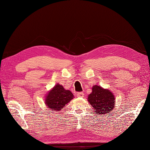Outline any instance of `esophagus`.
<instances>
[{
    "label": "esophagus",
    "mask_w": 150,
    "mask_h": 150,
    "mask_svg": "<svg viewBox=\"0 0 150 150\" xmlns=\"http://www.w3.org/2000/svg\"><path fill=\"white\" fill-rule=\"evenodd\" d=\"M77 95H78V97H83L84 93H83V92H79V93H78V94H77Z\"/></svg>",
    "instance_id": "1"
}]
</instances>
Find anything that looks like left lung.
Wrapping results in <instances>:
<instances>
[{
  "mask_svg": "<svg viewBox=\"0 0 150 150\" xmlns=\"http://www.w3.org/2000/svg\"><path fill=\"white\" fill-rule=\"evenodd\" d=\"M89 103L93 108L95 114H106L114 107L115 98L112 93L98 85L92 88V93L88 95Z\"/></svg>",
  "mask_w": 150,
  "mask_h": 150,
  "instance_id": "8db88e82",
  "label": "left lung"
}]
</instances>
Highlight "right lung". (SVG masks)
Returning <instances> with one entry per match:
<instances>
[{"label":"right lung","mask_w":150,"mask_h":150,"mask_svg":"<svg viewBox=\"0 0 150 150\" xmlns=\"http://www.w3.org/2000/svg\"><path fill=\"white\" fill-rule=\"evenodd\" d=\"M73 98L74 95L71 91L66 90L62 85L57 84L48 93L45 103L52 110L59 111Z\"/></svg>","instance_id":"add662e5"}]
</instances>
